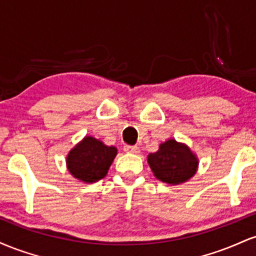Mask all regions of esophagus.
<instances>
[{"instance_id":"obj_1","label":"esophagus","mask_w":256,"mask_h":256,"mask_svg":"<svg viewBox=\"0 0 256 256\" xmlns=\"http://www.w3.org/2000/svg\"><path fill=\"white\" fill-rule=\"evenodd\" d=\"M124 150L126 152H132V154H138L140 152V148L137 146H125Z\"/></svg>"}]
</instances>
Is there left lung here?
I'll return each instance as SVG.
<instances>
[{"instance_id":"8db88e82","label":"left lung","mask_w":256,"mask_h":256,"mask_svg":"<svg viewBox=\"0 0 256 256\" xmlns=\"http://www.w3.org/2000/svg\"><path fill=\"white\" fill-rule=\"evenodd\" d=\"M148 164L158 180L168 184H180L196 173L198 160L189 146L168 140L161 143L158 150L148 155Z\"/></svg>"}]
</instances>
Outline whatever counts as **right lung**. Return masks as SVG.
<instances>
[{"instance_id":"obj_1","label":"right lung","mask_w":256,"mask_h":256,"mask_svg":"<svg viewBox=\"0 0 256 256\" xmlns=\"http://www.w3.org/2000/svg\"><path fill=\"white\" fill-rule=\"evenodd\" d=\"M116 152V146H108L96 138L86 136L68 152L67 168L79 180L95 183L107 174Z\"/></svg>"}]
</instances>
